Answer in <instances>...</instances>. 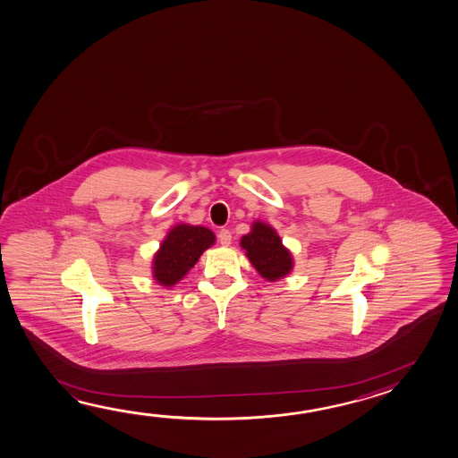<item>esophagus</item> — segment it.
<instances>
[{
	"instance_id": "34e87169",
	"label": "esophagus",
	"mask_w": 458,
	"mask_h": 458,
	"mask_svg": "<svg viewBox=\"0 0 458 458\" xmlns=\"http://www.w3.org/2000/svg\"><path fill=\"white\" fill-rule=\"evenodd\" d=\"M218 241H220L222 246H230L232 244V233H230V230H226V228L220 230L218 232Z\"/></svg>"
}]
</instances>
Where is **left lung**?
<instances>
[{"label": "left lung", "mask_w": 458, "mask_h": 458, "mask_svg": "<svg viewBox=\"0 0 458 458\" xmlns=\"http://www.w3.org/2000/svg\"><path fill=\"white\" fill-rule=\"evenodd\" d=\"M241 248L246 250L250 264L267 281H276L293 270V256L283 246L280 236L272 226L256 220L250 233L241 238Z\"/></svg>", "instance_id": "1"}]
</instances>
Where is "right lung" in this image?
Wrapping results in <instances>:
<instances>
[{
	"mask_svg": "<svg viewBox=\"0 0 458 458\" xmlns=\"http://www.w3.org/2000/svg\"><path fill=\"white\" fill-rule=\"evenodd\" d=\"M214 242L216 234L206 226L186 224L174 226L154 256V280L165 288L174 286Z\"/></svg>",
	"mask_w": 458,
	"mask_h": 458,
	"instance_id": "right-lung-1",
	"label": "right lung"
}]
</instances>
